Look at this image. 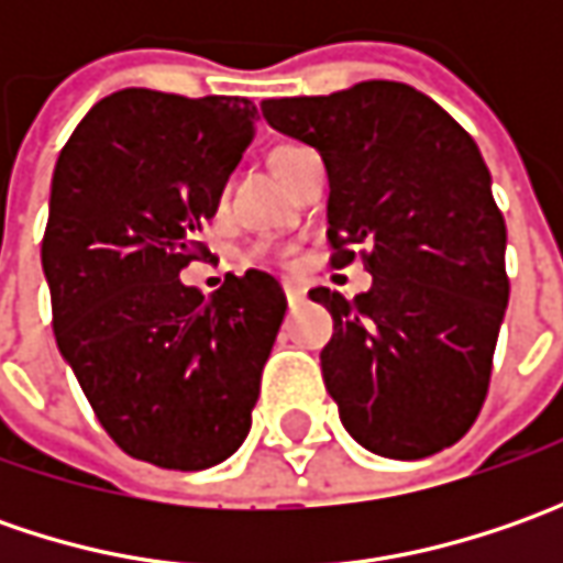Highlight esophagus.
Returning a JSON list of instances; mask_svg holds the SVG:
<instances>
[{
	"mask_svg": "<svg viewBox=\"0 0 563 563\" xmlns=\"http://www.w3.org/2000/svg\"><path fill=\"white\" fill-rule=\"evenodd\" d=\"M285 297H288V303H300L303 300V288L300 285H294V282H285Z\"/></svg>",
	"mask_w": 563,
	"mask_h": 563,
	"instance_id": "1",
	"label": "esophagus"
}]
</instances>
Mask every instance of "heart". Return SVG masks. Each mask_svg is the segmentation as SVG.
<instances>
[{
  "label": "heart",
  "mask_w": 563,
  "mask_h": 563,
  "mask_svg": "<svg viewBox=\"0 0 563 563\" xmlns=\"http://www.w3.org/2000/svg\"><path fill=\"white\" fill-rule=\"evenodd\" d=\"M303 153V146H278L275 153H272V168H275V175L282 178V181H288V168H291V163Z\"/></svg>",
  "instance_id": "b5f03b06"
}]
</instances>
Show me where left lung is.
<instances>
[{"label": "left lung", "mask_w": 563, "mask_h": 563, "mask_svg": "<svg viewBox=\"0 0 563 563\" xmlns=\"http://www.w3.org/2000/svg\"><path fill=\"white\" fill-rule=\"evenodd\" d=\"M275 131L319 150L338 269L360 251L373 288H313L335 332L322 378L366 451L420 461L483 410L508 307L505 216L479 146L439 102L398 80L266 99Z\"/></svg>", "instance_id": "obj_1"}]
</instances>
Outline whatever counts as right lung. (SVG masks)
<instances>
[{
  "instance_id": "right-lung-1",
  "label": "right lung",
  "mask_w": 563,
  "mask_h": 563,
  "mask_svg": "<svg viewBox=\"0 0 563 563\" xmlns=\"http://www.w3.org/2000/svg\"><path fill=\"white\" fill-rule=\"evenodd\" d=\"M244 97L119 90L58 153L43 234L58 354L124 454L206 470L250 432L288 300L269 272L203 297L178 278L253 141Z\"/></svg>"
}]
</instances>
